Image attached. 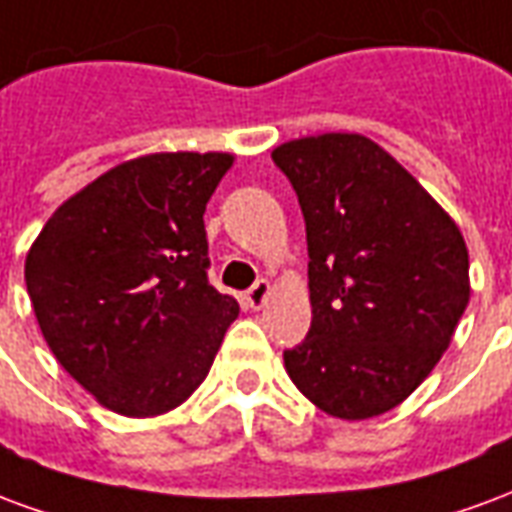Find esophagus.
<instances>
[{
  "label": "esophagus",
  "mask_w": 512,
  "mask_h": 512,
  "mask_svg": "<svg viewBox=\"0 0 512 512\" xmlns=\"http://www.w3.org/2000/svg\"><path fill=\"white\" fill-rule=\"evenodd\" d=\"M268 293H271V285H268V279H257L255 285L246 290V304H249L252 310H260V307L266 304Z\"/></svg>",
  "instance_id": "1"
}]
</instances>
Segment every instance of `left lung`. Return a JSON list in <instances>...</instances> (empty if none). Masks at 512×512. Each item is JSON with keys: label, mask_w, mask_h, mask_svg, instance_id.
Returning a JSON list of instances; mask_svg holds the SVG:
<instances>
[{"label": "left lung", "mask_w": 512, "mask_h": 512, "mask_svg": "<svg viewBox=\"0 0 512 512\" xmlns=\"http://www.w3.org/2000/svg\"><path fill=\"white\" fill-rule=\"evenodd\" d=\"M271 158L299 194L310 255V334L285 370L329 417H378L447 351L472 293L466 241L367 136L290 139Z\"/></svg>", "instance_id": "1"}]
</instances>
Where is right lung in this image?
Wrapping results in <instances>:
<instances>
[{
    "label": "right lung",
    "instance_id": "obj_1",
    "mask_svg": "<svg viewBox=\"0 0 512 512\" xmlns=\"http://www.w3.org/2000/svg\"><path fill=\"white\" fill-rule=\"evenodd\" d=\"M230 153H150L87 183L29 246L24 279L51 354L123 417L205 381L238 301L208 282L202 213Z\"/></svg>",
    "mask_w": 512,
    "mask_h": 512
}]
</instances>
